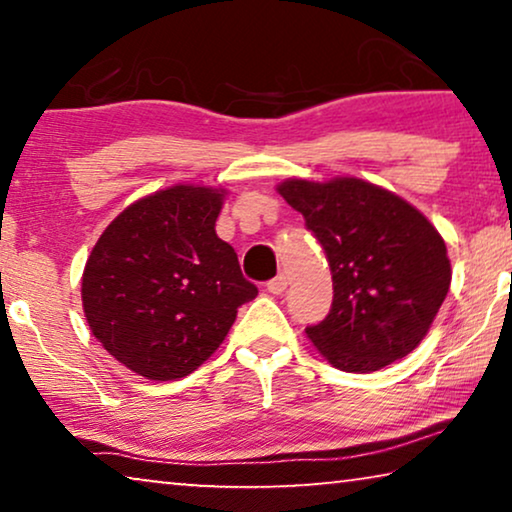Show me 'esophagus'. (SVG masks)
<instances>
[{
    "label": "esophagus",
    "instance_id": "1",
    "mask_svg": "<svg viewBox=\"0 0 512 512\" xmlns=\"http://www.w3.org/2000/svg\"><path fill=\"white\" fill-rule=\"evenodd\" d=\"M286 284H289V282H286V277L277 275L275 279H270V282H268V291L275 293V296H279V293L286 291Z\"/></svg>",
    "mask_w": 512,
    "mask_h": 512
}]
</instances>
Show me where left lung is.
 I'll list each match as a JSON object with an SVG mask.
<instances>
[{
  "label": "left lung",
  "instance_id": "obj_1",
  "mask_svg": "<svg viewBox=\"0 0 512 512\" xmlns=\"http://www.w3.org/2000/svg\"><path fill=\"white\" fill-rule=\"evenodd\" d=\"M277 193L303 214L331 265V312L305 328L317 352L347 373H373L408 356L452 282L433 223L401 195L356 177L286 179Z\"/></svg>",
  "mask_w": 512,
  "mask_h": 512
}]
</instances>
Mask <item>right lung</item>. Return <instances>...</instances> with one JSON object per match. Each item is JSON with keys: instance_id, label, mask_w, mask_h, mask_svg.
Segmentation results:
<instances>
[{"instance_id": "right-lung-1", "label": "right lung", "mask_w": 512, "mask_h": 512, "mask_svg": "<svg viewBox=\"0 0 512 512\" xmlns=\"http://www.w3.org/2000/svg\"><path fill=\"white\" fill-rule=\"evenodd\" d=\"M226 191L177 184L139 198L104 228L81 277L90 333L146 380L191 375L258 296L216 235Z\"/></svg>"}]
</instances>
